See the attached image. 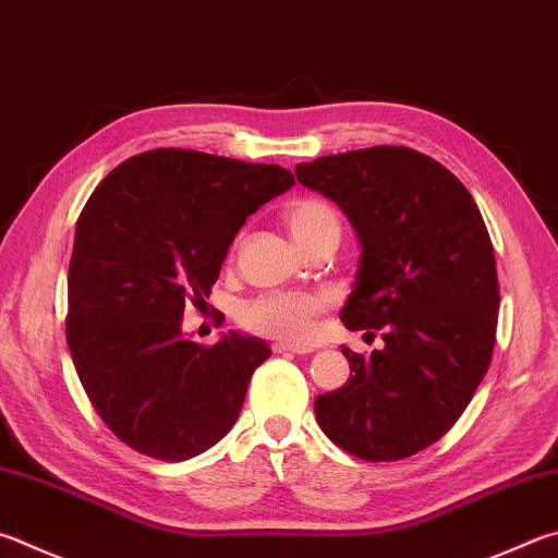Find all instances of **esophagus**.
<instances>
[{"mask_svg":"<svg viewBox=\"0 0 558 558\" xmlns=\"http://www.w3.org/2000/svg\"><path fill=\"white\" fill-rule=\"evenodd\" d=\"M272 351H276V353H312L314 347H300V343L276 341V343H272Z\"/></svg>","mask_w":558,"mask_h":558,"instance_id":"obj_1","label":"esophagus"}]
</instances>
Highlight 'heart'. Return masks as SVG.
<instances>
[{"mask_svg": "<svg viewBox=\"0 0 558 558\" xmlns=\"http://www.w3.org/2000/svg\"><path fill=\"white\" fill-rule=\"evenodd\" d=\"M286 225L292 239L302 248L312 246L314 241L339 234V217L329 205L319 199H295L286 207ZM327 307V300L310 292H278V295H263L248 302L241 312V322L251 331L266 333V337L305 341L314 331V319Z\"/></svg>", "mask_w": 558, "mask_h": 558, "instance_id": "1", "label": "heart"}]
</instances>
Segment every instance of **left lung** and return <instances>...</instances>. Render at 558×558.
I'll return each instance as SVG.
<instances>
[{"label":"left lung","mask_w":558,"mask_h":558,"mask_svg":"<svg viewBox=\"0 0 558 558\" xmlns=\"http://www.w3.org/2000/svg\"><path fill=\"white\" fill-rule=\"evenodd\" d=\"M295 175L359 236L341 322L385 341L368 359L341 347L351 376L317 395L314 414L363 461L408 459L453 427L490 366L500 288L488 229L459 178L404 146L322 156Z\"/></svg>","instance_id":"8db88e82"}]
</instances>
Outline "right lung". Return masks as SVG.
<instances>
[{
    "label": "right lung",
    "mask_w": 558,
    "mask_h": 558,
    "mask_svg": "<svg viewBox=\"0 0 558 558\" xmlns=\"http://www.w3.org/2000/svg\"><path fill=\"white\" fill-rule=\"evenodd\" d=\"M292 185L280 166L156 148L87 199L68 270V347L89 402L131 449L187 461L234 427L268 343L229 331L199 347L182 312L205 305L246 217Z\"/></svg>",
    "instance_id": "add662e5"
}]
</instances>
